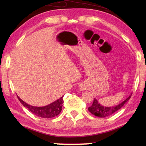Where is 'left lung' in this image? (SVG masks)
<instances>
[{
    "mask_svg": "<svg viewBox=\"0 0 146 146\" xmlns=\"http://www.w3.org/2000/svg\"><path fill=\"white\" fill-rule=\"evenodd\" d=\"M131 94L125 100H123L122 102L119 103V104H117L113 106H104L101 105L96 98H94L93 101L92 105L90 107L88 108V110L91 113L96 116L99 117H105L109 115H112L113 113L116 112L117 110H119L127 101L129 100V98H131Z\"/></svg>",
    "mask_w": 146,
    "mask_h": 146,
    "instance_id": "1",
    "label": "left lung"
}]
</instances>
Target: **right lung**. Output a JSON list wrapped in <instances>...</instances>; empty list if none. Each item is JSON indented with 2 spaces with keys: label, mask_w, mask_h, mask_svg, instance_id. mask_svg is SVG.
<instances>
[{
  "label": "right lung",
  "mask_w": 146,
  "mask_h": 146,
  "mask_svg": "<svg viewBox=\"0 0 146 146\" xmlns=\"http://www.w3.org/2000/svg\"><path fill=\"white\" fill-rule=\"evenodd\" d=\"M17 97L22 104L25 108H27L30 111H31L32 113L37 116L44 117V118H51V117H55L58 115L62 111V108L64 103V96L54 102L42 107L34 106L28 104L27 103L20 98L19 96H17Z\"/></svg>",
  "instance_id": "1"
}]
</instances>
